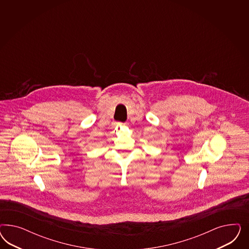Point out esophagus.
Listing matches in <instances>:
<instances>
[{"label": "esophagus", "mask_w": 249, "mask_h": 249, "mask_svg": "<svg viewBox=\"0 0 249 249\" xmlns=\"http://www.w3.org/2000/svg\"><path fill=\"white\" fill-rule=\"evenodd\" d=\"M116 124H117L118 126H119V125H120V126H121V125H122V123H120V122H119V123H116Z\"/></svg>", "instance_id": "1"}]
</instances>
